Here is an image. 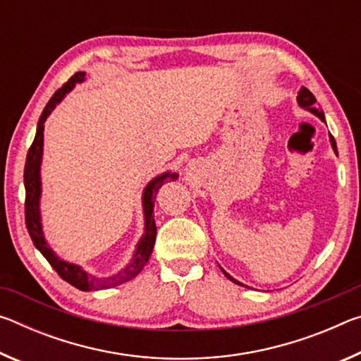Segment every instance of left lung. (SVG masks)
Masks as SVG:
<instances>
[{
	"instance_id": "1",
	"label": "left lung",
	"mask_w": 361,
	"mask_h": 361,
	"mask_svg": "<svg viewBox=\"0 0 361 361\" xmlns=\"http://www.w3.org/2000/svg\"><path fill=\"white\" fill-rule=\"evenodd\" d=\"M298 105L301 106V108H304V109H309L310 113L312 114H315V116H319V118L325 122V114H323V111L322 109H319L317 108V100H315V97H314V94L310 92L309 89H305V87H301V90H299V94H298ZM329 142H331V146H333V149H334V152L336 154H338V148H336V142H334V137L331 135V133H329ZM223 271V269H221ZM224 272V276L228 277L231 282H234V283H237V285H242L240 282H237L235 279H232L228 272L226 271H223Z\"/></svg>"
}]
</instances>
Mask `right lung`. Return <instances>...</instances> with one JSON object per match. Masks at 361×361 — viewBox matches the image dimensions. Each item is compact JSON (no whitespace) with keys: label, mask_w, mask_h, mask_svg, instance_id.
I'll return each instance as SVG.
<instances>
[{"label":"right lung","mask_w":361,"mask_h":361,"mask_svg":"<svg viewBox=\"0 0 361 361\" xmlns=\"http://www.w3.org/2000/svg\"><path fill=\"white\" fill-rule=\"evenodd\" d=\"M85 79L84 71H78L73 75L68 82H65L62 87H60L56 94L51 97V100L47 102L46 108L42 109L39 116L38 127H36V135L32 146H30L28 154H27V162H25V170H23V183H25V224L28 229V234L32 237L35 247L39 250L42 256L49 261L56 272L62 277L65 282L75 286V288L81 291H94V290H105V288H113V286L122 285L129 280L135 279L142 269L145 267L146 262H148L149 256L152 253V248H154L156 242V223H154V199L164 183L167 181H175L178 178V173H170L166 172L162 175L152 178L148 185H146L143 191V212H145V234L140 242L137 243V250L133 253V258L130 259L129 264L124 269H121L119 272L113 274V276L108 277H95L90 276L84 271L81 266L71 264V262H66L60 259L59 256L52 252V248L47 245L44 239V234H42V226H41V213H39V197H41V159H42V137H44V122L47 116L52 113V109L56 108L60 102L63 100V97L70 92V90L75 87L78 82H82Z\"/></svg>","instance_id":"add662e5"}]
</instances>
